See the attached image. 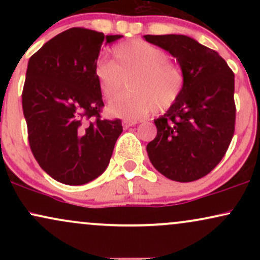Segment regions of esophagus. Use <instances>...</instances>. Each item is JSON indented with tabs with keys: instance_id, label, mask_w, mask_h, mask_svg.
I'll use <instances>...</instances> for the list:
<instances>
[{
	"instance_id": "esophagus-1",
	"label": "esophagus",
	"mask_w": 260,
	"mask_h": 260,
	"mask_svg": "<svg viewBox=\"0 0 260 260\" xmlns=\"http://www.w3.org/2000/svg\"><path fill=\"white\" fill-rule=\"evenodd\" d=\"M122 124H123L124 128H129V127H133L136 126L137 122L136 121H129V120H124L123 122H122Z\"/></svg>"
}]
</instances>
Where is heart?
<instances>
[{"label":"heart","instance_id":"obj_1","mask_svg":"<svg viewBox=\"0 0 260 260\" xmlns=\"http://www.w3.org/2000/svg\"><path fill=\"white\" fill-rule=\"evenodd\" d=\"M113 62L99 58L92 74L101 94L112 100L128 82L130 90L110 104L111 115L138 120L149 113L166 111L180 99L186 84L183 70L165 50L132 39L112 47Z\"/></svg>","mask_w":260,"mask_h":260}]
</instances>
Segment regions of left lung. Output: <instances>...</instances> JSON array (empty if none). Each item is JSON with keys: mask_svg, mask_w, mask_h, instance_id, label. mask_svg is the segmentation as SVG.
Returning <instances> with one entry per match:
<instances>
[{"mask_svg": "<svg viewBox=\"0 0 260 260\" xmlns=\"http://www.w3.org/2000/svg\"><path fill=\"white\" fill-rule=\"evenodd\" d=\"M144 38L176 57L186 76L180 99L154 121L149 159L170 180L197 181L216 168L234 137L235 74L219 53L186 35Z\"/></svg>", "mask_w": 260, "mask_h": 260, "instance_id": "obj_1", "label": "left lung"}]
</instances>
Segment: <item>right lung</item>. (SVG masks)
<instances>
[{
	"label": "right lung",
	"mask_w": 260,
	"mask_h": 260,
	"mask_svg": "<svg viewBox=\"0 0 260 260\" xmlns=\"http://www.w3.org/2000/svg\"><path fill=\"white\" fill-rule=\"evenodd\" d=\"M120 38L71 28L29 59L22 92L29 147L61 183L79 186L103 174L123 131L120 118H101L104 103L92 74L104 40Z\"/></svg>",
	"instance_id": "right-lung-1"
}]
</instances>
